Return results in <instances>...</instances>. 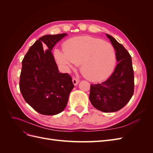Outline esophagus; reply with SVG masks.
Wrapping results in <instances>:
<instances>
[{"instance_id":"34e87169","label":"esophagus","mask_w":153,"mask_h":153,"mask_svg":"<svg viewBox=\"0 0 153 153\" xmlns=\"http://www.w3.org/2000/svg\"><path fill=\"white\" fill-rule=\"evenodd\" d=\"M79 82H80V80L78 79V78H73V83L75 85H77L78 83H79Z\"/></svg>"}]
</instances>
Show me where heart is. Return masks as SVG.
<instances>
[{
  "label": "heart",
  "instance_id": "heart-1",
  "mask_svg": "<svg viewBox=\"0 0 153 153\" xmlns=\"http://www.w3.org/2000/svg\"><path fill=\"white\" fill-rule=\"evenodd\" d=\"M64 51L55 50L57 62L67 69L80 65V71L92 82L103 80L111 75L116 64L114 46L91 36H76L63 45Z\"/></svg>",
  "mask_w": 153,
  "mask_h": 153
}]
</instances>
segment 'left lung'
<instances>
[{
  "instance_id": "left-lung-1",
  "label": "left lung",
  "mask_w": 153,
  "mask_h": 153,
  "mask_svg": "<svg viewBox=\"0 0 153 153\" xmlns=\"http://www.w3.org/2000/svg\"><path fill=\"white\" fill-rule=\"evenodd\" d=\"M106 35L115 48L118 64L106 81L91 85L89 100L98 110L114 112L123 108L131 98L134 92V73L130 54L112 36Z\"/></svg>"
}]
</instances>
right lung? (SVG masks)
Instances as JSON below:
<instances>
[{"label":"right lung","instance_id":"add662e5","mask_svg":"<svg viewBox=\"0 0 153 153\" xmlns=\"http://www.w3.org/2000/svg\"><path fill=\"white\" fill-rule=\"evenodd\" d=\"M67 34L45 35L30 47L22 61L20 90L26 102L38 113L56 115L64 110L74 85L71 76L59 73L52 50ZM48 47L43 50L42 44Z\"/></svg>","mask_w":153,"mask_h":153}]
</instances>
